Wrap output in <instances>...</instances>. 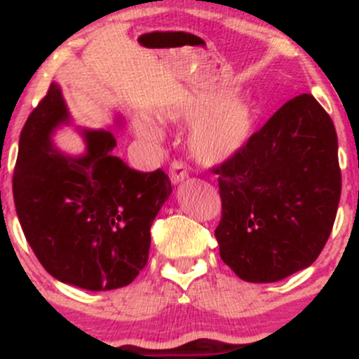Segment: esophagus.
Masks as SVG:
<instances>
[{
    "instance_id": "34e87169",
    "label": "esophagus",
    "mask_w": 359,
    "mask_h": 359,
    "mask_svg": "<svg viewBox=\"0 0 359 359\" xmlns=\"http://www.w3.org/2000/svg\"><path fill=\"white\" fill-rule=\"evenodd\" d=\"M170 179L174 184H182L189 179V168L182 162H172L170 165Z\"/></svg>"
}]
</instances>
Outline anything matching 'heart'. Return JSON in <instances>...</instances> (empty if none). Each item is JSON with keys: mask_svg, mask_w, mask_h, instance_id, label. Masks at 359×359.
<instances>
[{"mask_svg": "<svg viewBox=\"0 0 359 359\" xmlns=\"http://www.w3.org/2000/svg\"><path fill=\"white\" fill-rule=\"evenodd\" d=\"M170 123H194L189 133V148L204 165L229 162L248 145L253 135L257 113L243 97H231L211 108L205 100H189L165 113ZM135 131L143 138L160 140L162 128L147 116L135 118Z\"/></svg>", "mask_w": 359, "mask_h": 359, "instance_id": "1", "label": "heart"}]
</instances>
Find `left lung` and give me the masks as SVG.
<instances>
[{"mask_svg":"<svg viewBox=\"0 0 359 359\" xmlns=\"http://www.w3.org/2000/svg\"><path fill=\"white\" fill-rule=\"evenodd\" d=\"M222 262L241 280L271 283L323 251L341 197L334 123L311 94L287 101L248 145L214 168Z\"/></svg>","mask_w":359,"mask_h":359,"instance_id":"left-lung-1","label":"left lung"}]
</instances>
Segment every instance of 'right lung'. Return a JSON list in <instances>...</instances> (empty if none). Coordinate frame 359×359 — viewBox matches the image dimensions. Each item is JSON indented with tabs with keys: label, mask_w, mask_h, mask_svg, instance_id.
<instances>
[{
	"label": "right lung",
	"mask_w": 359,
	"mask_h": 359,
	"mask_svg": "<svg viewBox=\"0 0 359 359\" xmlns=\"http://www.w3.org/2000/svg\"><path fill=\"white\" fill-rule=\"evenodd\" d=\"M72 116L59 84L32 111L20 135L13 197L28 245L62 283L104 292L133 282L148 262L150 228L170 197L162 170L143 174L114 155L113 128H77L84 151L72 155L53 135Z\"/></svg>",
	"instance_id": "1"
}]
</instances>
